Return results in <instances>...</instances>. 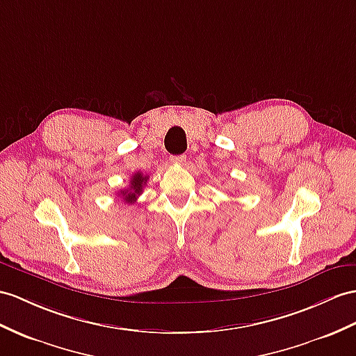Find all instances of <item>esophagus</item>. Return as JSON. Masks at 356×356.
<instances>
[{
	"mask_svg": "<svg viewBox=\"0 0 356 356\" xmlns=\"http://www.w3.org/2000/svg\"><path fill=\"white\" fill-rule=\"evenodd\" d=\"M170 161L173 164H184L186 161V155H172L170 157Z\"/></svg>",
	"mask_w": 356,
	"mask_h": 356,
	"instance_id": "1",
	"label": "esophagus"
}]
</instances>
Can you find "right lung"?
Wrapping results in <instances>:
<instances>
[{
    "label": "right lung",
    "mask_w": 356,
    "mask_h": 356,
    "mask_svg": "<svg viewBox=\"0 0 356 356\" xmlns=\"http://www.w3.org/2000/svg\"><path fill=\"white\" fill-rule=\"evenodd\" d=\"M148 179V175H143L142 172H136L131 177V181H129V187L119 190L118 196H120V199H122L125 204H134L137 201V196L142 195L143 187Z\"/></svg>",
    "instance_id": "add662e5"
}]
</instances>
